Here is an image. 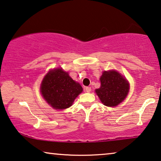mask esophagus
<instances>
[{"instance_id":"34e87169","label":"esophagus","mask_w":161,"mask_h":161,"mask_svg":"<svg viewBox=\"0 0 161 161\" xmlns=\"http://www.w3.org/2000/svg\"><path fill=\"white\" fill-rule=\"evenodd\" d=\"M86 92H90L91 91H92V88L91 87H86Z\"/></svg>"}]
</instances>
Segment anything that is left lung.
Wrapping results in <instances>:
<instances>
[{
    "label": "left lung",
    "mask_w": 161,
    "mask_h": 161,
    "mask_svg": "<svg viewBox=\"0 0 161 161\" xmlns=\"http://www.w3.org/2000/svg\"><path fill=\"white\" fill-rule=\"evenodd\" d=\"M100 81L101 86L96 89V93L104 105L117 106L126 97L129 84L126 79L117 71H104L100 78Z\"/></svg>",
    "instance_id": "left-lung-1"
}]
</instances>
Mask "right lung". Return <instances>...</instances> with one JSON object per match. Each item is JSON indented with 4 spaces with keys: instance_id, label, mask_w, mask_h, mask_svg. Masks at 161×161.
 Listing matches in <instances>:
<instances>
[{
    "instance_id": "obj_1",
    "label": "right lung",
    "mask_w": 161,
    "mask_h": 161,
    "mask_svg": "<svg viewBox=\"0 0 161 161\" xmlns=\"http://www.w3.org/2000/svg\"><path fill=\"white\" fill-rule=\"evenodd\" d=\"M82 92L81 86L60 68L48 72L41 86L42 96L55 109L69 108Z\"/></svg>"
}]
</instances>
